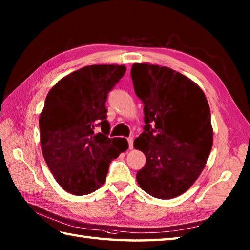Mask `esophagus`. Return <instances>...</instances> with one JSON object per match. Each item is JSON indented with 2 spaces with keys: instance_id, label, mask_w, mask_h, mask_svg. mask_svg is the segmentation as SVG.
<instances>
[{
  "instance_id": "34e87169",
  "label": "esophagus",
  "mask_w": 250,
  "mask_h": 250,
  "mask_svg": "<svg viewBox=\"0 0 250 250\" xmlns=\"http://www.w3.org/2000/svg\"><path fill=\"white\" fill-rule=\"evenodd\" d=\"M133 137H129L128 143H129V149H133Z\"/></svg>"
}]
</instances>
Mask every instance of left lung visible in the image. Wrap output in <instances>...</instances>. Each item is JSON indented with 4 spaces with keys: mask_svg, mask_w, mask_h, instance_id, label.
<instances>
[{
    "mask_svg": "<svg viewBox=\"0 0 250 250\" xmlns=\"http://www.w3.org/2000/svg\"><path fill=\"white\" fill-rule=\"evenodd\" d=\"M131 77L145 116L134 148L145 153L146 164L136 180L151 196L176 198L193 185L208 159L209 105L198 84L169 67L134 63Z\"/></svg>",
    "mask_w": 250,
    "mask_h": 250,
    "instance_id": "1",
    "label": "left lung"
}]
</instances>
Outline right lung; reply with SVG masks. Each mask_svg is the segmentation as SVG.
Here are the masks:
<instances>
[{
    "instance_id": "add662e5",
    "label": "right lung",
    "mask_w": 250,
    "mask_h": 250,
    "mask_svg": "<svg viewBox=\"0 0 250 250\" xmlns=\"http://www.w3.org/2000/svg\"><path fill=\"white\" fill-rule=\"evenodd\" d=\"M125 65H89L51 88L40 116L42 152L66 192L84 195L105 183L109 163L128 149L125 139H109L105 102L125 73ZM101 126V134L94 128Z\"/></svg>"
}]
</instances>
